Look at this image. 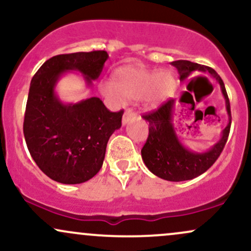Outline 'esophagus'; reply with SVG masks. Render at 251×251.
Returning a JSON list of instances; mask_svg holds the SVG:
<instances>
[{
	"instance_id": "obj_1",
	"label": "esophagus",
	"mask_w": 251,
	"mask_h": 251,
	"mask_svg": "<svg viewBox=\"0 0 251 251\" xmlns=\"http://www.w3.org/2000/svg\"><path fill=\"white\" fill-rule=\"evenodd\" d=\"M134 117H135V113L133 111H132L131 108L126 109L125 113H124V116H123V124H124V125H125L126 123H128L131 119H133Z\"/></svg>"
}]
</instances>
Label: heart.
Masks as SVG:
<instances>
[{"instance_id": "b5f03b06", "label": "heart", "mask_w": 251, "mask_h": 251, "mask_svg": "<svg viewBox=\"0 0 251 251\" xmlns=\"http://www.w3.org/2000/svg\"><path fill=\"white\" fill-rule=\"evenodd\" d=\"M176 80L168 72L148 71L137 67H123L116 72L113 82L103 80L100 91L103 96L124 100L145 98L151 107L166 100L175 91Z\"/></svg>"}]
</instances>
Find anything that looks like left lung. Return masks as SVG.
<instances>
[{"label": "left lung", "instance_id": "8db88e82", "mask_svg": "<svg viewBox=\"0 0 251 251\" xmlns=\"http://www.w3.org/2000/svg\"><path fill=\"white\" fill-rule=\"evenodd\" d=\"M177 68L180 80H185L195 71L209 73L220 83L222 93L226 99L229 124L222 132L221 139L209 151L198 153L184 148L175 132L172 116L175 100L170 99L159 108L144 114L143 118L149 122V137L142 149V157L145 165L152 174L162 179L170 181H183L194 179L211 168L218 159L226 146L231 126V111L223 80L215 70L208 66L200 65L188 60H178L171 62Z\"/></svg>", "mask_w": 251, "mask_h": 251}]
</instances>
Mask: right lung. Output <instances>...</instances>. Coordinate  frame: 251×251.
<instances>
[{"instance_id": "add662e5", "label": "right lung", "mask_w": 251, "mask_h": 251, "mask_svg": "<svg viewBox=\"0 0 251 251\" xmlns=\"http://www.w3.org/2000/svg\"><path fill=\"white\" fill-rule=\"evenodd\" d=\"M107 59L105 50L60 54L43 63L31 79L24 134L34 162L50 179L80 184L101 169L107 142L122 126L124 111L111 112L96 97L65 105L54 88L67 71H79L91 85Z\"/></svg>"}]
</instances>
